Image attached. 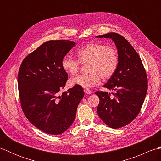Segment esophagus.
<instances>
[{
    "instance_id": "34e87169",
    "label": "esophagus",
    "mask_w": 161,
    "mask_h": 161,
    "mask_svg": "<svg viewBox=\"0 0 161 161\" xmlns=\"http://www.w3.org/2000/svg\"><path fill=\"white\" fill-rule=\"evenodd\" d=\"M84 93L86 94H88V95L91 94V91L88 89V88H84Z\"/></svg>"
}]
</instances>
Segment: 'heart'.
<instances>
[{
    "label": "heart",
    "instance_id": "1",
    "mask_svg": "<svg viewBox=\"0 0 161 161\" xmlns=\"http://www.w3.org/2000/svg\"><path fill=\"white\" fill-rule=\"evenodd\" d=\"M78 59L66 55L61 60V66L66 73L75 75L78 73L81 64L87 65L89 73L78 75L69 80L70 86L90 88L97 85L102 77L110 79L117 70L119 63L118 51L111 46L92 42L81 47L77 52Z\"/></svg>",
    "mask_w": 161,
    "mask_h": 161
}]
</instances>
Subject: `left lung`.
Segmentation results:
<instances>
[{"label":"left lung","mask_w":161,"mask_h":161,"mask_svg":"<svg viewBox=\"0 0 161 161\" xmlns=\"http://www.w3.org/2000/svg\"><path fill=\"white\" fill-rule=\"evenodd\" d=\"M99 38L112 39L117 47L119 63L117 70L104 87L115 91L114 97L106 91H96L100 98L98 115L111 128L127 125L141 111L147 91V77L137 52L125 37L110 32Z\"/></svg>","instance_id":"left-lung-1"}]
</instances>
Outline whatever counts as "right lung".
<instances>
[{
  "instance_id": "right-lung-1",
  "label": "right lung",
  "mask_w": 161,
  "mask_h": 161,
  "mask_svg": "<svg viewBox=\"0 0 161 161\" xmlns=\"http://www.w3.org/2000/svg\"><path fill=\"white\" fill-rule=\"evenodd\" d=\"M75 45L69 40L48 41L26 56L19 68L22 110L33 125L48 134H61L70 127L84 95L79 86L59 95L68 80L61 60Z\"/></svg>"
}]
</instances>
